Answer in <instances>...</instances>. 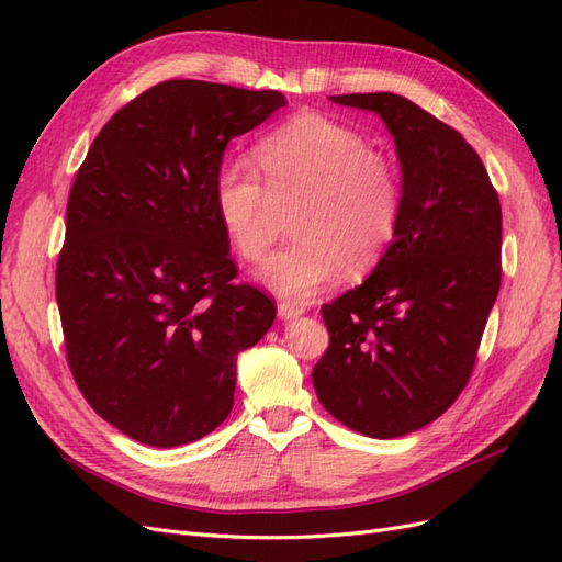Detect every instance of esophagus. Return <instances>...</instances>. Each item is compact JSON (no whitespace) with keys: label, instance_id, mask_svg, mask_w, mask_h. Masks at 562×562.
I'll use <instances>...</instances> for the list:
<instances>
[{"label":"esophagus","instance_id":"1","mask_svg":"<svg viewBox=\"0 0 562 562\" xmlns=\"http://www.w3.org/2000/svg\"><path fill=\"white\" fill-rule=\"evenodd\" d=\"M277 312H279V318H281V321H291V318L302 316V314H304V307H302V304H295V302H281Z\"/></svg>","mask_w":562,"mask_h":562}]
</instances>
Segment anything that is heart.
<instances>
[{"label": "heart", "mask_w": 562, "mask_h": 562, "mask_svg": "<svg viewBox=\"0 0 562 562\" xmlns=\"http://www.w3.org/2000/svg\"><path fill=\"white\" fill-rule=\"evenodd\" d=\"M260 168L234 159L215 176V206L234 246L262 260L295 211L293 244L260 269L277 295L307 302L353 267L375 262L394 239L403 209L398 171L370 149L366 135L330 116H293L258 147Z\"/></svg>", "instance_id": "1"}]
</instances>
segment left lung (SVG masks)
Returning <instances> with one entry per match:
<instances>
[{"mask_svg":"<svg viewBox=\"0 0 562 562\" xmlns=\"http://www.w3.org/2000/svg\"><path fill=\"white\" fill-rule=\"evenodd\" d=\"M330 100L382 119L403 209L372 274L321 307L330 345L312 382L349 429L396 438L443 415L471 378L502 281V206L462 133L413 100L389 91Z\"/></svg>","mask_w":562,"mask_h":562,"instance_id":"8db88e82","label":"left lung"}]
</instances>
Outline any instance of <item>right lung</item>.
I'll list each match as a JSON object with an SVG mask.
<instances>
[{"mask_svg":"<svg viewBox=\"0 0 562 562\" xmlns=\"http://www.w3.org/2000/svg\"><path fill=\"white\" fill-rule=\"evenodd\" d=\"M285 98L171 79L98 133L67 199L56 300L67 363L93 411L155 448L194 443L234 405L236 356L277 307L232 283L215 176L236 135Z\"/></svg>","mask_w":562,"mask_h":562,"instance_id":"1","label":"right lung"}]
</instances>
